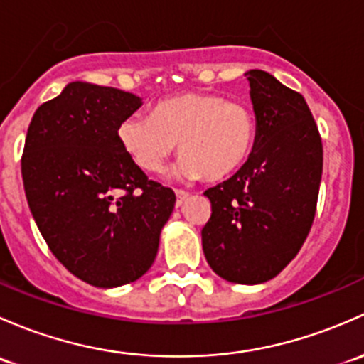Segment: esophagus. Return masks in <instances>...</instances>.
<instances>
[{
  "mask_svg": "<svg viewBox=\"0 0 364 364\" xmlns=\"http://www.w3.org/2000/svg\"><path fill=\"white\" fill-rule=\"evenodd\" d=\"M175 194H177V203H175V205H177V208H178V207H182L183 201H186L187 198H189V193H187V191L177 189V191H175Z\"/></svg>",
  "mask_w": 364,
  "mask_h": 364,
  "instance_id": "1",
  "label": "esophagus"
}]
</instances>
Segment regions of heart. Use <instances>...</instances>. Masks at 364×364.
<instances>
[{"label":"heart","instance_id":"b5f03b06","mask_svg":"<svg viewBox=\"0 0 364 364\" xmlns=\"http://www.w3.org/2000/svg\"><path fill=\"white\" fill-rule=\"evenodd\" d=\"M257 136L254 112L215 92H182L161 100L152 117L133 114L117 127L121 147L138 168L156 173L178 144V178L210 182L235 175L249 161Z\"/></svg>","mask_w":364,"mask_h":364}]
</instances>
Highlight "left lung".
<instances>
[{"label": "left lung", "mask_w": 364, "mask_h": 364, "mask_svg": "<svg viewBox=\"0 0 364 364\" xmlns=\"http://www.w3.org/2000/svg\"><path fill=\"white\" fill-rule=\"evenodd\" d=\"M257 122L249 161L205 191L212 215L201 230L210 268L233 284H263L301 249L316 215L322 141L299 92L263 70L245 73Z\"/></svg>", "instance_id": "8db88e82"}]
</instances>
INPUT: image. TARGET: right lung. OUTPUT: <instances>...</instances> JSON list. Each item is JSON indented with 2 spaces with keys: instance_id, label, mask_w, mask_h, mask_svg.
<instances>
[{
  "instance_id": "right-lung-1",
  "label": "right lung",
  "mask_w": 364,
  "mask_h": 364,
  "mask_svg": "<svg viewBox=\"0 0 364 364\" xmlns=\"http://www.w3.org/2000/svg\"><path fill=\"white\" fill-rule=\"evenodd\" d=\"M141 98L115 87L71 82L40 105L22 154L26 198L59 263L96 287L140 279L156 259L175 193L121 147L117 127Z\"/></svg>"
}]
</instances>
